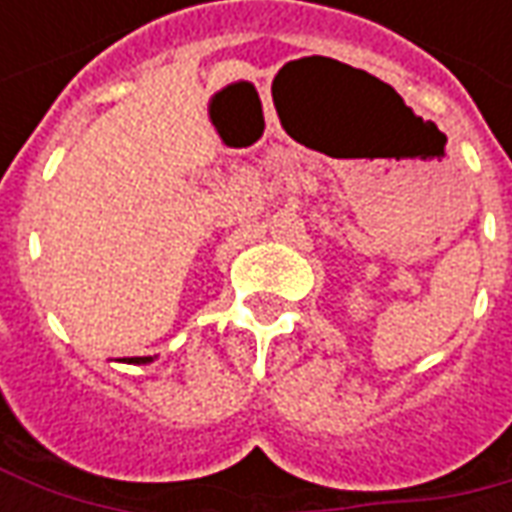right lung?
<instances>
[{
  "mask_svg": "<svg viewBox=\"0 0 512 512\" xmlns=\"http://www.w3.org/2000/svg\"><path fill=\"white\" fill-rule=\"evenodd\" d=\"M128 365H147V362H153V356H131V359H123Z\"/></svg>",
  "mask_w": 512,
  "mask_h": 512,
  "instance_id": "add662e5",
  "label": "right lung"
}]
</instances>
